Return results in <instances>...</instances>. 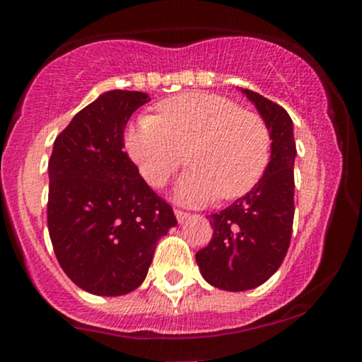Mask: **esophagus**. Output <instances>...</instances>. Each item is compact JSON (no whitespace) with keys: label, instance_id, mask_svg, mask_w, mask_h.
<instances>
[{"label":"esophagus","instance_id":"1","mask_svg":"<svg viewBox=\"0 0 362 362\" xmlns=\"http://www.w3.org/2000/svg\"><path fill=\"white\" fill-rule=\"evenodd\" d=\"M175 216L178 219V223H184L187 218H189V213L187 211H182V209H175Z\"/></svg>","mask_w":362,"mask_h":362}]
</instances>
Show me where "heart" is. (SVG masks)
I'll list each match as a JSON object with an SVG mask.
<instances>
[{"instance_id": "b5f03b06", "label": "heart", "mask_w": 362, "mask_h": 362, "mask_svg": "<svg viewBox=\"0 0 362 362\" xmlns=\"http://www.w3.org/2000/svg\"><path fill=\"white\" fill-rule=\"evenodd\" d=\"M271 144L260 115L202 91L167 98L158 115H141L126 132L129 156L153 187L167 184L189 151L192 168L178 182V195L190 202L250 192L269 167Z\"/></svg>"}]
</instances>
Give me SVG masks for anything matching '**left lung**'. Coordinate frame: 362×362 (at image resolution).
<instances>
[{
	"mask_svg": "<svg viewBox=\"0 0 362 362\" xmlns=\"http://www.w3.org/2000/svg\"><path fill=\"white\" fill-rule=\"evenodd\" d=\"M243 93L267 124L272 149L259 184L226 209L209 216L213 238L195 253L202 277L224 291L257 288L281 267L294 219L293 120L269 98L252 90Z\"/></svg>",
	"mask_w": 362,
	"mask_h": 362,
	"instance_id": "obj_1",
	"label": "left lung"
}]
</instances>
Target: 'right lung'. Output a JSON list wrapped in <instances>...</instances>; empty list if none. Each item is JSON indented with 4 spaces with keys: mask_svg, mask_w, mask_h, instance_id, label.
I'll list each match as a JSON object with an SVG mask.
<instances>
[{
    "mask_svg": "<svg viewBox=\"0 0 362 362\" xmlns=\"http://www.w3.org/2000/svg\"><path fill=\"white\" fill-rule=\"evenodd\" d=\"M143 91L112 90L74 115L49 158L47 226L54 253L78 288L127 294L146 277L161 236L177 224L172 206L124 151Z\"/></svg>",
    "mask_w": 362,
    "mask_h": 362,
    "instance_id": "1",
    "label": "right lung"
}]
</instances>
